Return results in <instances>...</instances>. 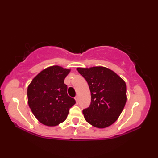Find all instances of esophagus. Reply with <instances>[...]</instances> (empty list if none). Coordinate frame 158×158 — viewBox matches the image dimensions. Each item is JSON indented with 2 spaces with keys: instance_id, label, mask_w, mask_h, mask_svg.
I'll list each match as a JSON object with an SVG mask.
<instances>
[{
  "instance_id": "esophagus-1",
  "label": "esophagus",
  "mask_w": 158,
  "mask_h": 158,
  "mask_svg": "<svg viewBox=\"0 0 158 158\" xmlns=\"http://www.w3.org/2000/svg\"><path fill=\"white\" fill-rule=\"evenodd\" d=\"M74 99H75V100H76V102L78 104L79 103V96H75V98H74Z\"/></svg>"
}]
</instances>
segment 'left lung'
I'll return each mask as SVG.
<instances>
[{"label":"left lung","mask_w":158,"mask_h":158,"mask_svg":"<svg viewBox=\"0 0 158 158\" xmlns=\"http://www.w3.org/2000/svg\"><path fill=\"white\" fill-rule=\"evenodd\" d=\"M86 80L91 95L89 107L83 110L93 126L105 128L116 121L126 103V84L118 74L105 67L77 68Z\"/></svg>","instance_id":"8db88e82"}]
</instances>
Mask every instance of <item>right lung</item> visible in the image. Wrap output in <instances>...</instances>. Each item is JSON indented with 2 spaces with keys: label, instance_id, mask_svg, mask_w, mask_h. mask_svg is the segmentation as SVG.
I'll list each match as a JSON object with an SVG mask.
<instances>
[{
  "label": "right lung",
  "instance_id": "right-lung-1",
  "mask_svg": "<svg viewBox=\"0 0 158 158\" xmlns=\"http://www.w3.org/2000/svg\"><path fill=\"white\" fill-rule=\"evenodd\" d=\"M70 69L55 65L40 72L28 87L29 107L36 118L47 126L65 121L69 110L76 103L67 93L64 79Z\"/></svg>",
  "mask_w": 158,
  "mask_h": 158
}]
</instances>
